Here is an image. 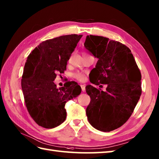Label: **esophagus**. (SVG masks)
<instances>
[{"label": "esophagus", "instance_id": "1", "mask_svg": "<svg viewBox=\"0 0 159 159\" xmlns=\"http://www.w3.org/2000/svg\"><path fill=\"white\" fill-rule=\"evenodd\" d=\"M80 87H81V89H82V92H85V85H80Z\"/></svg>", "mask_w": 159, "mask_h": 159}]
</instances>
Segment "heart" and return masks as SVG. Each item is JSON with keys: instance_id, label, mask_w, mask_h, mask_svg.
Masks as SVG:
<instances>
[{"instance_id": "obj_1", "label": "heart", "mask_w": 159, "mask_h": 159, "mask_svg": "<svg viewBox=\"0 0 159 159\" xmlns=\"http://www.w3.org/2000/svg\"><path fill=\"white\" fill-rule=\"evenodd\" d=\"M84 56H85V55H84ZM72 76L74 78V79H76L77 80H79V81H80V82L85 81V80H86L85 74H84L83 72H76L75 73H74Z\"/></svg>"}]
</instances>
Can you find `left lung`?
Segmentation results:
<instances>
[{
    "label": "left lung",
    "mask_w": 159,
    "mask_h": 159,
    "mask_svg": "<svg viewBox=\"0 0 159 159\" xmlns=\"http://www.w3.org/2000/svg\"><path fill=\"white\" fill-rule=\"evenodd\" d=\"M85 48L98 60L92 70L91 83L107 85L106 92L86 87L91 98L86 109L89 124L110 132L125 124L133 113L141 94V74L131 50L115 40L87 35Z\"/></svg>",
    "instance_id": "1"
}]
</instances>
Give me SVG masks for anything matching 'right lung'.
Masks as SVG:
<instances>
[{"label": "right lung", "instance_id": "add662e5", "mask_svg": "<svg viewBox=\"0 0 159 159\" xmlns=\"http://www.w3.org/2000/svg\"><path fill=\"white\" fill-rule=\"evenodd\" d=\"M82 36L72 34L47 39L27 57L22 89L28 112L40 126L52 128L61 124L66 118V103L81 92L76 82L69 81L57 89L54 80L57 73H64Z\"/></svg>", "mask_w": 159, "mask_h": 159}]
</instances>
